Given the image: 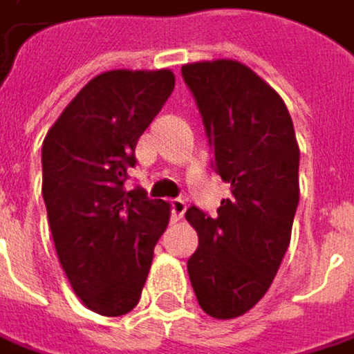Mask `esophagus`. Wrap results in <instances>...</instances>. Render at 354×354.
<instances>
[{"label": "esophagus", "instance_id": "esophagus-1", "mask_svg": "<svg viewBox=\"0 0 354 354\" xmlns=\"http://www.w3.org/2000/svg\"><path fill=\"white\" fill-rule=\"evenodd\" d=\"M170 207H172V221L178 223L184 216V212H186V203L182 198H176V201L170 203Z\"/></svg>", "mask_w": 354, "mask_h": 354}]
</instances>
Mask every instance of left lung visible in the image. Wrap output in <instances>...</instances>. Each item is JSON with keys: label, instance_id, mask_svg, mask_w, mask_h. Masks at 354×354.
I'll return each mask as SVG.
<instances>
[{"label": "left lung", "instance_id": "1", "mask_svg": "<svg viewBox=\"0 0 354 354\" xmlns=\"http://www.w3.org/2000/svg\"><path fill=\"white\" fill-rule=\"evenodd\" d=\"M182 77L203 115L214 170L231 184L214 218L186 210L198 233L188 275L201 308L229 320L266 296L290 247L300 147L283 99L239 60L190 62Z\"/></svg>", "mask_w": 354, "mask_h": 354}]
</instances>
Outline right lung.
<instances>
[{"label":"right lung","mask_w":354,"mask_h":354,"mask_svg":"<svg viewBox=\"0 0 354 354\" xmlns=\"http://www.w3.org/2000/svg\"><path fill=\"white\" fill-rule=\"evenodd\" d=\"M174 73L97 75L64 107L42 144V196L58 261L75 294L101 316L142 296L170 205L125 190L136 145L174 91Z\"/></svg>","instance_id":"obj_1"}]
</instances>
